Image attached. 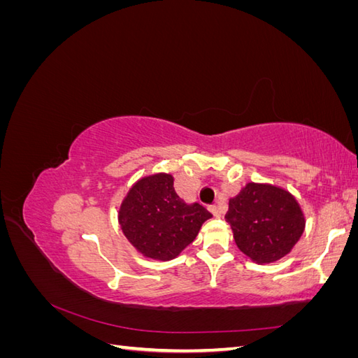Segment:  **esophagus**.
Here are the masks:
<instances>
[{"label": "esophagus", "instance_id": "esophagus-1", "mask_svg": "<svg viewBox=\"0 0 358 358\" xmlns=\"http://www.w3.org/2000/svg\"><path fill=\"white\" fill-rule=\"evenodd\" d=\"M210 212L215 215V216H218V218H220V216L222 215V209L220 208V206H216V204H213V206H210Z\"/></svg>", "mask_w": 358, "mask_h": 358}]
</instances>
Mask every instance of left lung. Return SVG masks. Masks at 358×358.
Wrapping results in <instances>:
<instances>
[{
    "instance_id": "1",
    "label": "left lung",
    "mask_w": 358,
    "mask_h": 358,
    "mask_svg": "<svg viewBox=\"0 0 358 358\" xmlns=\"http://www.w3.org/2000/svg\"><path fill=\"white\" fill-rule=\"evenodd\" d=\"M225 220L237 248L257 264L275 263L291 252L305 231V213L287 189L249 182L229 201Z\"/></svg>"
}]
</instances>
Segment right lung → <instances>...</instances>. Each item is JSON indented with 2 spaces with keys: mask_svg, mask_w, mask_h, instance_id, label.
<instances>
[{
  "mask_svg": "<svg viewBox=\"0 0 358 358\" xmlns=\"http://www.w3.org/2000/svg\"><path fill=\"white\" fill-rule=\"evenodd\" d=\"M170 173L138 179L121 203L117 221L122 233L146 258L169 262L196 239L212 213L199 203H185L173 187Z\"/></svg>",
  "mask_w": 358,
  "mask_h": 358,
  "instance_id": "add662e5",
  "label": "right lung"
}]
</instances>
